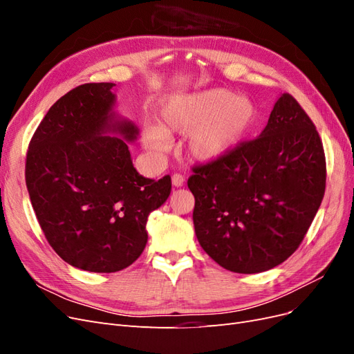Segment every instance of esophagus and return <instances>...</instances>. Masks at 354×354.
Masks as SVG:
<instances>
[{
	"label": "esophagus",
	"instance_id": "esophagus-1",
	"mask_svg": "<svg viewBox=\"0 0 354 354\" xmlns=\"http://www.w3.org/2000/svg\"><path fill=\"white\" fill-rule=\"evenodd\" d=\"M171 181H173V186H176V187H181L183 186V183H185V177L181 176V174H173V177H171Z\"/></svg>",
	"mask_w": 354,
	"mask_h": 354
}]
</instances>
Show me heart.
I'll return each mask as SVG.
<instances>
[{"instance_id":"b5f03b06","label":"heart","mask_w":354,"mask_h":354,"mask_svg":"<svg viewBox=\"0 0 354 354\" xmlns=\"http://www.w3.org/2000/svg\"><path fill=\"white\" fill-rule=\"evenodd\" d=\"M259 122L252 100L226 88H209L167 99L159 122L143 128L142 143L152 155H164L168 134H187L186 153L199 162H212L238 149Z\"/></svg>"}]
</instances>
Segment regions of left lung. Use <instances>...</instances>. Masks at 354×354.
<instances>
[{"label": "left lung", "mask_w": 354, "mask_h": 354, "mask_svg": "<svg viewBox=\"0 0 354 354\" xmlns=\"http://www.w3.org/2000/svg\"><path fill=\"white\" fill-rule=\"evenodd\" d=\"M187 186L203 251L234 273L270 270L295 252L324 199V145L285 93L259 137L195 167Z\"/></svg>", "instance_id": "1"}]
</instances>
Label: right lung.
Instances as JSON below:
<instances>
[{
	"label": "right lung",
	"instance_id": "obj_1",
	"mask_svg": "<svg viewBox=\"0 0 354 354\" xmlns=\"http://www.w3.org/2000/svg\"><path fill=\"white\" fill-rule=\"evenodd\" d=\"M112 82L82 84L51 106L32 136L25 178L32 208L62 260L94 273L133 264L171 177L137 173L127 142L138 128L113 112ZM106 133H116L106 136Z\"/></svg>",
	"mask_w": 354,
	"mask_h": 354
}]
</instances>
